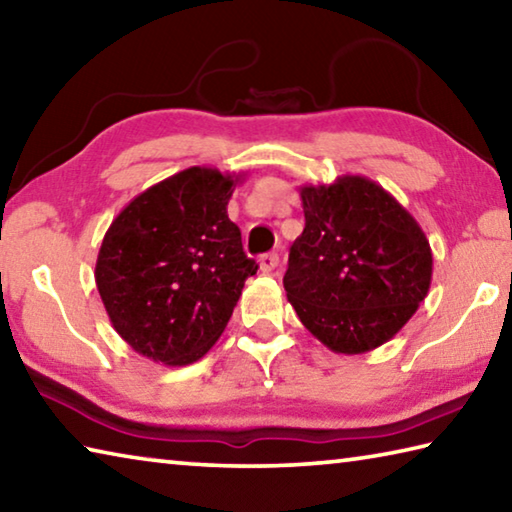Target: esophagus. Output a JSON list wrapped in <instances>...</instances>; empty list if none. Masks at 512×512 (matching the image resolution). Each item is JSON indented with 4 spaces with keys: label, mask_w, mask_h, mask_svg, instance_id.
<instances>
[{
    "label": "esophagus",
    "mask_w": 512,
    "mask_h": 512,
    "mask_svg": "<svg viewBox=\"0 0 512 512\" xmlns=\"http://www.w3.org/2000/svg\"><path fill=\"white\" fill-rule=\"evenodd\" d=\"M257 264H259V271H262V273H273L277 264H280V257H277L275 253H266V255L257 259Z\"/></svg>",
    "instance_id": "obj_1"
}]
</instances>
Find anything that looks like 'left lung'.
I'll use <instances>...</instances> for the list:
<instances>
[{"label": "left lung", "instance_id": "8db88e82", "mask_svg": "<svg viewBox=\"0 0 512 512\" xmlns=\"http://www.w3.org/2000/svg\"><path fill=\"white\" fill-rule=\"evenodd\" d=\"M305 230L289 250L287 298L339 354L391 341L427 298L433 257L418 221L363 176L302 185Z\"/></svg>", "mask_w": 512, "mask_h": 512}]
</instances>
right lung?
<instances>
[{
  "label": "right lung",
  "mask_w": 512,
  "mask_h": 512,
  "mask_svg": "<svg viewBox=\"0 0 512 512\" xmlns=\"http://www.w3.org/2000/svg\"><path fill=\"white\" fill-rule=\"evenodd\" d=\"M237 180L189 167L135 196L110 223L94 280L112 327L142 357L164 366L201 359L257 273L228 219Z\"/></svg>",
  "instance_id": "right-lung-1"
}]
</instances>
